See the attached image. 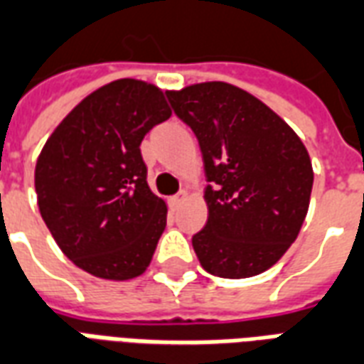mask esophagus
Instances as JSON below:
<instances>
[{
  "instance_id": "34e87169",
  "label": "esophagus",
  "mask_w": 364,
  "mask_h": 364,
  "mask_svg": "<svg viewBox=\"0 0 364 364\" xmlns=\"http://www.w3.org/2000/svg\"><path fill=\"white\" fill-rule=\"evenodd\" d=\"M185 198H187V193L181 191V193H177V195H173V197L169 198V205H171V208H179Z\"/></svg>"
}]
</instances>
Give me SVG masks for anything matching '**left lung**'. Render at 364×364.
Instances as JSON below:
<instances>
[{"instance_id":"8db88e82","label":"left lung","mask_w":364,"mask_h":364,"mask_svg":"<svg viewBox=\"0 0 364 364\" xmlns=\"http://www.w3.org/2000/svg\"><path fill=\"white\" fill-rule=\"evenodd\" d=\"M203 151L208 220L193 236L205 271L253 277L281 259L310 205L312 161L304 144L257 97L224 82L167 91Z\"/></svg>"}]
</instances>
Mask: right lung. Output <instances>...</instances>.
Here are the masks:
<instances>
[{
    "mask_svg": "<svg viewBox=\"0 0 364 364\" xmlns=\"http://www.w3.org/2000/svg\"><path fill=\"white\" fill-rule=\"evenodd\" d=\"M169 117L156 85L117 80L85 97L44 144L35 169L38 210L83 271L127 281L150 265L167 206L148 187L140 144Z\"/></svg>",
    "mask_w": 364,
    "mask_h": 364,
    "instance_id": "add662e5",
    "label": "right lung"
}]
</instances>
